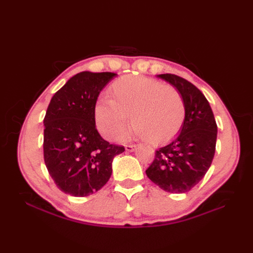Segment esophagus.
Returning a JSON list of instances; mask_svg holds the SVG:
<instances>
[{
    "label": "esophagus",
    "instance_id": "obj_1",
    "mask_svg": "<svg viewBox=\"0 0 253 253\" xmlns=\"http://www.w3.org/2000/svg\"><path fill=\"white\" fill-rule=\"evenodd\" d=\"M136 148H137L136 144H126V146H125L126 151H128V152H132V151H135Z\"/></svg>",
    "mask_w": 253,
    "mask_h": 253
}]
</instances>
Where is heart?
<instances>
[{
	"instance_id": "obj_1",
	"label": "heart",
	"mask_w": 253,
	"mask_h": 253,
	"mask_svg": "<svg viewBox=\"0 0 253 253\" xmlns=\"http://www.w3.org/2000/svg\"><path fill=\"white\" fill-rule=\"evenodd\" d=\"M111 96L95 104L96 126L105 138L116 139L126 129L153 144L169 142L178 135L186 120V104L174 85L144 76L128 75L111 84Z\"/></svg>"
}]
</instances>
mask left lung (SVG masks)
Returning <instances> with one entry per match:
<instances>
[{"mask_svg": "<svg viewBox=\"0 0 253 253\" xmlns=\"http://www.w3.org/2000/svg\"><path fill=\"white\" fill-rule=\"evenodd\" d=\"M179 91L186 120L179 136L155 151L146 174L161 189L184 193L192 189L211 166L215 153L217 125L211 106L195 84L173 74L159 75Z\"/></svg>", "mask_w": 253, "mask_h": 253, "instance_id": "left-lung-1", "label": "left lung"}]
</instances>
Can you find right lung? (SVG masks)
<instances>
[{
	"mask_svg": "<svg viewBox=\"0 0 253 253\" xmlns=\"http://www.w3.org/2000/svg\"><path fill=\"white\" fill-rule=\"evenodd\" d=\"M114 73L82 72L52 96L44 116L43 157L60 190L85 197L100 190L112 175L114 157L125 148L111 144L95 127L98 96Z\"/></svg>",
	"mask_w": 253,
	"mask_h": 253,
	"instance_id": "add662e5",
	"label": "right lung"
}]
</instances>
